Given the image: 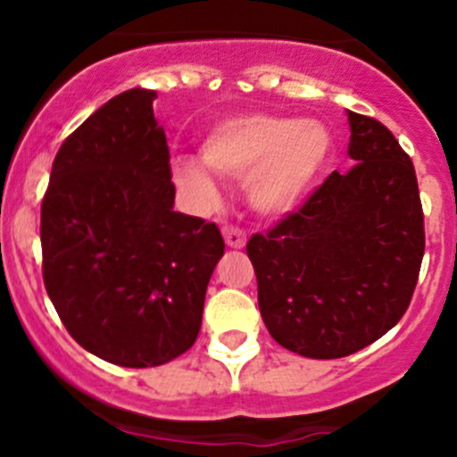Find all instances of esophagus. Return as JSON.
<instances>
[{"label": "esophagus", "instance_id": "34e87169", "mask_svg": "<svg viewBox=\"0 0 457 457\" xmlns=\"http://www.w3.org/2000/svg\"><path fill=\"white\" fill-rule=\"evenodd\" d=\"M223 237H225V243H228V247H232V250H241L243 245H245V232H243L241 228H234V225H229V228H223Z\"/></svg>", "mask_w": 457, "mask_h": 457}]
</instances>
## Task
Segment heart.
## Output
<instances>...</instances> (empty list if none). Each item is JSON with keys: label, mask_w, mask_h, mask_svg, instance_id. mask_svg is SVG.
Returning <instances> with one entry per match:
<instances>
[{"label": "heart", "mask_w": 457, "mask_h": 457, "mask_svg": "<svg viewBox=\"0 0 457 457\" xmlns=\"http://www.w3.org/2000/svg\"><path fill=\"white\" fill-rule=\"evenodd\" d=\"M331 154V132L314 119L296 121L276 114H238L216 123L201 143V161L177 156L172 179L199 207L219 201L214 174L245 181L247 201L265 216L301 205Z\"/></svg>", "instance_id": "b5f03b06"}]
</instances>
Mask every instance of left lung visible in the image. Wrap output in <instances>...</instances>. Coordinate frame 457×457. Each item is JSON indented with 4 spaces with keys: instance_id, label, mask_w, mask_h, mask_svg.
Instances as JSON below:
<instances>
[{
    "instance_id": "left-lung-1",
    "label": "left lung",
    "mask_w": 457,
    "mask_h": 457,
    "mask_svg": "<svg viewBox=\"0 0 457 457\" xmlns=\"http://www.w3.org/2000/svg\"><path fill=\"white\" fill-rule=\"evenodd\" d=\"M349 172L247 241L271 338L305 358H343L403 318L425 256L416 170L376 119L347 110Z\"/></svg>"
}]
</instances>
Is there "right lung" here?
I'll use <instances>...</instances> for the list:
<instances>
[{"mask_svg":"<svg viewBox=\"0 0 457 457\" xmlns=\"http://www.w3.org/2000/svg\"><path fill=\"white\" fill-rule=\"evenodd\" d=\"M154 90L112 96L54 156L41 203L44 285L68 334L101 361L159 367L195 345L225 252L214 223L174 212Z\"/></svg>","mask_w":457,"mask_h":457,"instance_id":"obj_1","label":"right lung"}]
</instances>
